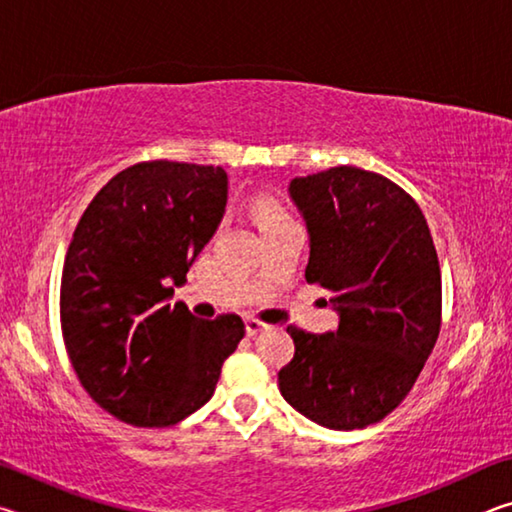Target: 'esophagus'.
<instances>
[{
	"label": "esophagus",
	"mask_w": 512,
	"mask_h": 512,
	"mask_svg": "<svg viewBox=\"0 0 512 512\" xmlns=\"http://www.w3.org/2000/svg\"><path fill=\"white\" fill-rule=\"evenodd\" d=\"M262 329H266V323H262V320L246 318V332H248V336H255L257 332H262Z\"/></svg>",
	"instance_id": "34e87169"
}]
</instances>
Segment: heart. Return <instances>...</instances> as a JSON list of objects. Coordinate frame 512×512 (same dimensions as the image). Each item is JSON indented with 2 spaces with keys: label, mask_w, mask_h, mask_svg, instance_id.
Segmentation results:
<instances>
[{
  "label": "heart",
  "mask_w": 512,
  "mask_h": 512,
  "mask_svg": "<svg viewBox=\"0 0 512 512\" xmlns=\"http://www.w3.org/2000/svg\"><path fill=\"white\" fill-rule=\"evenodd\" d=\"M257 216H259V223H273V221H280V219H289V214L282 210L280 205H273V203H264L257 207Z\"/></svg>",
  "instance_id": "heart-1"
}]
</instances>
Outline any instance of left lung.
<instances>
[{
    "label": "left lung",
    "instance_id": "1",
    "mask_svg": "<svg viewBox=\"0 0 512 512\" xmlns=\"http://www.w3.org/2000/svg\"><path fill=\"white\" fill-rule=\"evenodd\" d=\"M289 192L309 228L305 280L332 293L341 323L287 327L296 352L277 384L320 427L363 429L402 404L438 341L436 246L418 203L381 173L343 164L293 178Z\"/></svg>",
    "mask_w": 512,
    "mask_h": 512
}]
</instances>
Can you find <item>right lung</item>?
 I'll use <instances>...</instances> for the list:
<instances>
[{
    "instance_id": "right-lung-1",
    "label": "right lung",
    "mask_w": 512,
    "mask_h": 512,
    "mask_svg": "<svg viewBox=\"0 0 512 512\" xmlns=\"http://www.w3.org/2000/svg\"><path fill=\"white\" fill-rule=\"evenodd\" d=\"M228 201L221 167L173 160L119 171L85 207L60 280V329L81 386L133 427H169L210 400L246 327L203 320L173 287L212 239Z\"/></svg>"
}]
</instances>
